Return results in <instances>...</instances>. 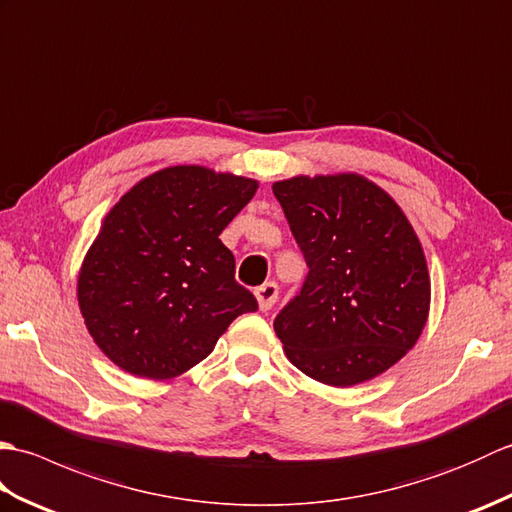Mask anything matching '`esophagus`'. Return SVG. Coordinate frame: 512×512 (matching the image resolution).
I'll return each instance as SVG.
<instances>
[{
    "label": "esophagus",
    "instance_id": "1",
    "mask_svg": "<svg viewBox=\"0 0 512 512\" xmlns=\"http://www.w3.org/2000/svg\"><path fill=\"white\" fill-rule=\"evenodd\" d=\"M255 297H257V303H259V310L266 312L277 303L279 286L275 284V281H266V284H262L255 290Z\"/></svg>",
    "mask_w": 512,
    "mask_h": 512
}]
</instances>
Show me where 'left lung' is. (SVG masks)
Wrapping results in <instances>:
<instances>
[{"label": "left lung", "mask_w": 512, "mask_h": 512, "mask_svg": "<svg viewBox=\"0 0 512 512\" xmlns=\"http://www.w3.org/2000/svg\"><path fill=\"white\" fill-rule=\"evenodd\" d=\"M308 264L277 314L288 361L332 387L387 372L420 339L431 279L420 239L389 193L358 173L273 184Z\"/></svg>", "instance_id": "left-lung-1"}]
</instances>
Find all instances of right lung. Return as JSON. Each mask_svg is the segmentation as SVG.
I'll return each instance as SVG.
<instances>
[{"mask_svg": "<svg viewBox=\"0 0 512 512\" xmlns=\"http://www.w3.org/2000/svg\"><path fill=\"white\" fill-rule=\"evenodd\" d=\"M255 191L257 180L178 165L134 184L105 215L76 297L94 343L123 372L176 378L257 310L220 239Z\"/></svg>", "mask_w": 512, "mask_h": 512, "instance_id": "obj_1", "label": "right lung"}]
</instances>
